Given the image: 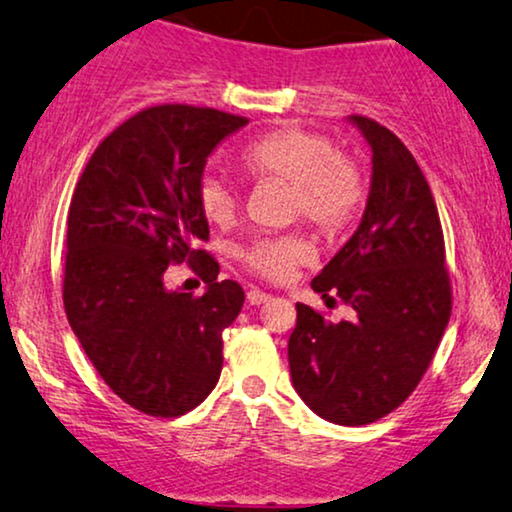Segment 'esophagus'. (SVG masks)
Wrapping results in <instances>:
<instances>
[{"label":"esophagus","instance_id":"obj_1","mask_svg":"<svg viewBox=\"0 0 512 512\" xmlns=\"http://www.w3.org/2000/svg\"><path fill=\"white\" fill-rule=\"evenodd\" d=\"M269 300H271L269 293H262V290H257V288L248 290V302L250 304H262V302H269Z\"/></svg>","mask_w":512,"mask_h":512}]
</instances>
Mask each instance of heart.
Segmentation results:
<instances>
[{
  "label": "heart",
  "instance_id": "1",
  "mask_svg": "<svg viewBox=\"0 0 512 512\" xmlns=\"http://www.w3.org/2000/svg\"><path fill=\"white\" fill-rule=\"evenodd\" d=\"M243 170L255 179H281L290 184V210L304 215L326 234L345 229L364 203V177L352 160L323 134L283 127L264 134L241 153ZM198 205L212 224L236 217L238 198L222 177L205 174L198 184ZM245 267L269 281H286L297 264L312 257L302 236L260 238L243 250Z\"/></svg>",
  "mask_w": 512,
  "mask_h": 512
}]
</instances>
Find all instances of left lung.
I'll return each mask as SVG.
<instances>
[{
	"instance_id": "left-lung-1",
	"label": "left lung",
	"mask_w": 512,
	"mask_h": 512,
	"mask_svg": "<svg viewBox=\"0 0 512 512\" xmlns=\"http://www.w3.org/2000/svg\"><path fill=\"white\" fill-rule=\"evenodd\" d=\"M347 120L371 148V189L357 231L312 288L338 295L354 319L333 323L297 302L288 364L316 416L366 425L397 409L428 371L451 316V286L437 205L416 158L375 120Z\"/></svg>"
}]
</instances>
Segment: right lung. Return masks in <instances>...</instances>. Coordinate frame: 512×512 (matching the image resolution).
Instances as JSON below:
<instances>
[{
	"mask_svg": "<svg viewBox=\"0 0 512 512\" xmlns=\"http://www.w3.org/2000/svg\"><path fill=\"white\" fill-rule=\"evenodd\" d=\"M245 125L215 108H146L101 141L70 200L68 323L106 385L148 416H184L222 373V333L245 295L196 250L210 236L198 184L212 151ZM174 261L204 276L203 296L164 286Z\"/></svg>",
	"mask_w": 512,
	"mask_h": 512,
	"instance_id": "1",
	"label": "right lung"
}]
</instances>
